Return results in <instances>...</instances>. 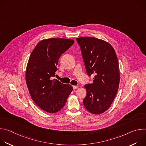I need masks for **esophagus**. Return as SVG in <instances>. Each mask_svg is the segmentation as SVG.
Wrapping results in <instances>:
<instances>
[{"label":"esophagus","mask_w":146,"mask_h":146,"mask_svg":"<svg viewBox=\"0 0 146 146\" xmlns=\"http://www.w3.org/2000/svg\"><path fill=\"white\" fill-rule=\"evenodd\" d=\"M78 87V86H73V90H76V89H77Z\"/></svg>","instance_id":"esophagus-1"}]
</instances>
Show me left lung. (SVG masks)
<instances>
[{
	"mask_svg": "<svg viewBox=\"0 0 146 146\" xmlns=\"http://www.w3.org/2000/svg\"><path fill=\"white\" fill-rule=\"evenodd\" d=\"M88 76L94 75L92 84L84 86L87 95L85 108L94 114L105 112L111 106L118 90L120 74L114 49L107 41L94 37L76 38Z\"/></svg>",
	"mask_w": 146,
	"mask_h": 146,
	"instance_id": "left-lung-1",
	"label": "left lung"
}]
</instances>
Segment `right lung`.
Returning <instances> with one entry per match:
<instances>
[{
	"label": "right lung",
	"instance_id": "right-lung-1",
	"mask_svg": "<svg viewBox=\"0 0 146 146\" xmlns=\"http://www.w3.org/2000/svg\"><path fill=\"white\" fill-rule=\"evenodd\" d=\"M74 42L72 39L62 38L44 39L29 56L25 73L28 89L36 105L47 113L60 110L73 91L71 85L62 84L52 77L59 57Z\"/></svg>",
	"mask_w": 146,
	"mask_h": 146
}]
</instances>
